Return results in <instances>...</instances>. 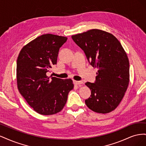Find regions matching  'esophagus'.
Instances as JSON below:
<instances>
[{
  "instance_id": "esophagus-1",
  "label": "esophagus",
  "mask_w": 146,
  "mask_h": 146,
  "mask_svg": "<svg viewBox=\"0 0 146 146\" xmlns=\"http://www.w3.org/2000/svg\"><path fill=\"white\" fill-rule=\"evenodd\" d=\"M82 83H83V82L81 81H76V80L74 81V85H81V84H82Z\"/></svg>"
}]
</instances>
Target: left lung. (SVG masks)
I'll list each match as a JSON object with an SVG mask.
<instances>
[{
  "instance_id": "obj_1",
  "label": "left lung",
  "mask_w": 146,
  "mask_h": 146,
  "mask_svg": "<svg viewBox=\"0 0 146 146\" xmlns=\"http://www.w3.org/2000/svg\"><path fill=\"white\" fill-rule=\"evenodd\" d=\"M72 38L90 64L98 69L94 83H85L91 90L86 105L96 113L112 111L120 104L129 83V61L121 44L112 34L98 29L72 35Z\"/></svg>"
}]
</instances>
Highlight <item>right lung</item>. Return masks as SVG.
Segmentation results:
<instances>
[{"instance_id":"right-lung-1","label":"right lung","mask_w":146,"mask_h":146,"mask_svg":"<svg viewBox=\"0 0 146 146\" xmlns=\"http://www.w3.org/2000/svg\"><path fill=\"white\" fill-rule=\"evenodd\" d=\"M67 39L42 35L23 47L17 57V88L30 107L42 115L60 112L74 88L71 79L63 80L46 74L56 64L60 48Z\"/></svg>"}]
</instances>
